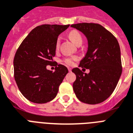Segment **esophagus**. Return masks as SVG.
Segmentation results:
<instances>
[{
  "mask_svg": "<svg viewBox=\"0 0 133 133\" xmlns=\"http://www.w3.org/2000/svg\"><path fill=\"white\" fill-rule=\"evenodd\" d=\"M68 70H69V72L71 71V68H68Z\"/></svg>",
  "mask_w": 133,
  "mask_h": 133,
  "instance_id": "obj_1",
  "label": "esophagus"
}]
</instances>
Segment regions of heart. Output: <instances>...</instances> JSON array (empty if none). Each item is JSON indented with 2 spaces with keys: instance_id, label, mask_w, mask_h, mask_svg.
Listing matches in <instances>:
<instances>
[{
  "instance_id": "b5f03b06",
  "label": "heart",
  "mask_w": 133,
  "mask_h": 133,
  "mask_svg": "<svg viewBox=\"0 0 133 133\" xmlns=\"http://www.w3.org/2000/svg\"><path fill=\"white\" fill-rule=\"evenodd\" d=\"M69 37L71 39L72 42L74 43L76 45H78L79 44H82V37L81 34H79V32L77 30H72L69 33ZM60 38H58L57 40H56V48H58L59 47V45H60ZM77 60V56H71V57H67V58H65L63 59V62L65 64L68 66H71L74 64V62L76 61Z\"/></svg>"
}]
</instances>
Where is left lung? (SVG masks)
Returning a JSON list of instances; mask_svg holds the SVG:
<instances>
[{
    "mask_svg": "<svg viewBox=\"0 0 133 133\" xmlns=\"http://www.w3.org/2000/svg\"><path fill=\"white\" fill-rule=\"evenodd\" d=\"M71 26L82 31L87 38L88 51L79 67L90 70L89 73H84L79 68L72 70L76 75L73 91L82 102L99 104L112 94L122 74L118 41L109 31L97 23H77Z\"/></svg>",
    "mask_w": 133,
    "mask_h": 133,
    "instance_id": "1",
    "label": "left lung"
}]
</instances>
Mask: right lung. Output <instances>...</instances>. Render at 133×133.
Instances as JSON below:
<instances>
[{"mask_svg": "<svg viewBox=\"0 0 133 133\" xmlns=\"http://www.w3.org/2000/svg\"><path fill=\"white\" fill-rule=\"evenodd\" d=\"M69 26V24L36 26L17 49L14 59V79L21 93L30 102L44 104L57 95L69 72L67 68L58 64L53 71L46 67L54 62L58 35Z\"/></svg>", "mask_w": 133, "mask_h": 133, "instance_id": "obj_1", "label": "right lung"}]
</instances>
